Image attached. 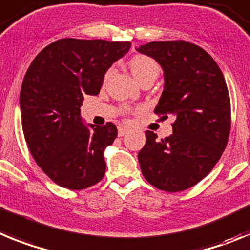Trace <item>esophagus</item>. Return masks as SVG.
Instances as JSON below:
<instances>
[{
  "instance_id": "1",
  "label": "esophagus",
  "mask_w": 250,
  "mask_h": 250,
  "mask_svg": "<svg viewBox=\"0 0 250 250\" xmlns=\"http://www.w3.org/2000/svg\"><path fill=\"white\" fill-rule=\"evenodd\" d=\"M127 132H128L127 128H125V127H119L118 128V136H119V137H122V136L127 134Z\"/></svg>"
}]
</instances>
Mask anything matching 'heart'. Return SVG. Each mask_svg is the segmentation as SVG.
<instances>
[{
  "label": "heart",
  "mask_w": 250,
  "mask_h": 250,
  "mask_svg": "<svg viewBox=\"0 0 250 250\" xmlns=\"http://www.w3.org/2000/svg\"><path fill=\"white\" fill-rule=\"evenodd\" d=\"M131 71L138 83L146 79H155L160 74V68L156 62L146 55H136L129 62ZM108 77V74H107Z\"/></svg>",
  "instance_id": "heart-1"
}]
</instances>
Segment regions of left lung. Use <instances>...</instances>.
<instances>
[{
	"mask_svg": "<svg viewBox=\"0 0 250 250\" xmlns=\"http://www.w3.org/2000/svg\"><path fill=\"white\" fill-rule=\"evenodd\" d=\"M136 50L164 70L155 113L175 117L172 134L165 140L146 131L141 171L160 190H186L212 170L227 146L230 98L224 75L205 50L186 41H151Z\"/></svg>",
	"mask_w": 250,
	"mask_h": 250,
	"instance_id": "1",
	"label": "left lung"
}]
</instances>
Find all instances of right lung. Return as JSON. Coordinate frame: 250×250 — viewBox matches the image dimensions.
Instances as JSON below:
<instances>
[{
	"instance_id": "add662e5",
	"label": "right lung",
	"mask_w": 250,
	"mask_h": 250,
	"mask_svg": "<svg viewBox=\"0 0 250 250\" xmlns=\"http://www.w3.org/2000/svg\"><path fill=\"white\" fill-rule=\"evenodd\" d=\"M129 41L62 39L41 50L20 93L21 122L32 157L55 184L70 190L95 185L105 173L104 149L117 127L85 125L84 95H97L108 69L128 53Z\"/></svg>"
}]
</instances>
